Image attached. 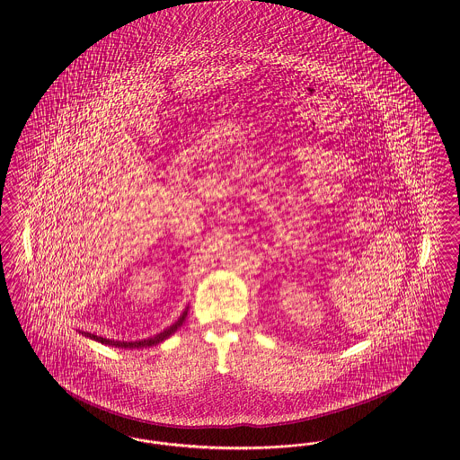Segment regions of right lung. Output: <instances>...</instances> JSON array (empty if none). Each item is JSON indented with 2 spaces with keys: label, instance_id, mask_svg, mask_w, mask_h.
I'll return each mask as SVG.
<instances>
[{
  "label": "right lung",
  "instance_id": "add662e5",
  "mask_svg": "<svg viewBox=\"0 0 460 460\" xmlns=\"http://www.w3.org/2000/svg\"><path fill=\"white\" fill-rule=\"evenodd\" d=\"M187 312H189V306L181 312V317L177 319V321L173 322L170 327H167L165 331H162L160 334L154 335V337H148V339H141V341H114V339H106V337H101V335L91 334V332H79V334L85 335V337H89V339H93V341H96V342H101V344H106V346H112V348L118 349H143V348H152V346H156V344H160V342H164V341H167L168 337L172 334H175L179 329L181 327V323L185 321V317H187Z\"/></svg>",
  "mask_w": 460,
  "mask_h": 460
}]
</instances>
